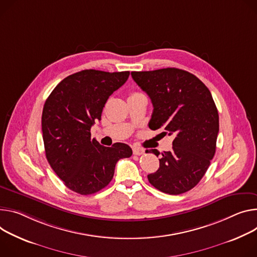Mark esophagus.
Segmentation results:
<instances>
[{"mask_svg":"<svg viewBox=\"0 0 257 257\" xmlns=\"http://www.w3.org/2000/svg\"><path fill=\"white\" fill-rule=\"evenodd\" d=\"M132 150H133V154L135 156H141L145 153V150L143 148H139V147H133Z\"/></svg>","mask_w":257,"mask_h":257,"instance_id":"1","label":"esophagus"}]
</instances>
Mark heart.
Masks as SVG:
<instances>
[{
    "label": "heart",
    "mask_w": 257,
    "mask_h": 257,
    "mask_svg": "<svg viewBox=\"0 0 257 257\" xmlns=\"http://www.w3.org/2000/svg\"><path fill=\"white\" fill-rule=\"evenodd\" d=\"M135 94H137V93H135ZM135 94H132V95H135ZM132 95H130V96H132Z\"/></svg>",
    "instance_id": "1"
}]
</instances>
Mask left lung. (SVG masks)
<instances>
[{
  "mask_svg": "<svg viewBox=\"0 0 257 257\" xmlns=\"http://www.w3.org/2000/svg\"><path fill=\"white\" fill-rule=\"evenodd\" d=\"M131 76L152 100L149 127L173 135L171 152L161 155L160 167L148 175L155 188L169 195L192 190L206 173L216 150L219 116L211 93L193 74L175 67ZM157 157V150L151 152Z\"/></svg>",
  "mask_w": 257,
  "mask_h": 257,
  "instance_id": "left-lung-1",
  "label": "left lung"
}]
</instances>
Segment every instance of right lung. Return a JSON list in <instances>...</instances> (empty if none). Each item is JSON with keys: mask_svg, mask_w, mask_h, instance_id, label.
<instances>
[{"mask_svg": "<svg viewBox=\"0 0 257 257\" xmlns=\"http://www.w3.org/2000/svg\"><path fill=\"white\" fill-rule=\"evenodd\" d=\"M129 72L85 69L63 79L46 100L42 113L45 154L51 168L69 190L80 195L99 192L113 177L116 162L129 158V146L110 148L91 138L104 104L125 84Z\"/></svg>", "mask_w": 257, "mask_h": 257, "instance_id": "add662e5", "label": "right lung"}]
</instances>
